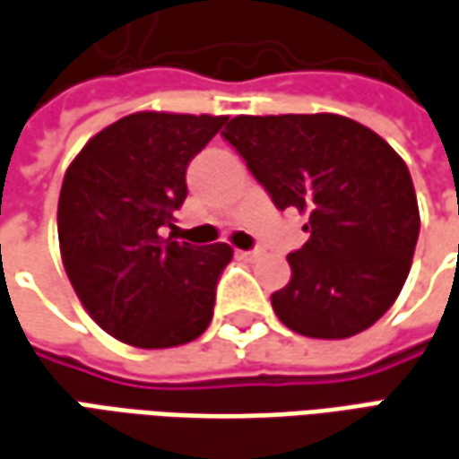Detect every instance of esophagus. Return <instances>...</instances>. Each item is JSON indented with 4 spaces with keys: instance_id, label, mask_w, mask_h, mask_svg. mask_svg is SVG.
Returning a JSON list of instances; mask_svg holds the SVG:
<instances>
[{
    "instance_id": "esophagus-1",
    "label": "esophagus",
    "mask_w": 459,
    "mask_h": 459,
    "mask_svg": "<svg viewBox=\"0 0 459 459\" xmlns=\"http://www.w3.org/2000/svg\"><path fill=\"white\" fill-rule=\"evenodd\" d=\"M236 255H238V258H246V261H254V258L261 255V248H254V251H236Z\"/></svg>"
}]
</instances>
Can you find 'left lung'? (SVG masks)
I'll list each match as a JSON object with an SVG mask.
<instances>
[{"label":"left lung","instance_id":"obj_1","mask_svg":"<svg viewBox=\"0 0 459 459\" xmlns=\"http://www.w3.org/2000/svg\"><path fill=\"white\" fill-rule=\"evenodd\" d=\"M229 140L279 211L308 218L276 316L311 339H347L394 304L412 266L420 208L412 176L367 125L334 112L238 115Z\"/></svg>","mask_w":459,"mask_h":459}]
</instances>
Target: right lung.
<instances>
[{"label":"right lung","mask_w":459,"mask_h":459,"mask_svg":"<svg viewBox=\"0 0 459 459\" xmlns=\"http://www.w3.org/2000/svg\"><path fill=\"white\" fill-rule=\"evenodd\" d=\"M226 115L143 110L100 130L74 155L57 204L62 264L100 326L140 349L188 344L213 319L229 243L165 238L188 195L186 168Z\"/></svg>","instance_id":"1"}]
</instances>
